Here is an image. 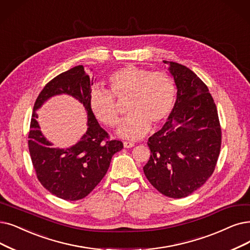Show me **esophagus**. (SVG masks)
<instances>
[{"instance_id":"1","label":"esophagus","mask_w":250,"mask_h":250,"mask_svg":"<svg viewBox=\"0 0 250 250\" xmlns=\"http://www.w3.org/2000/svg\"><path fill=\"white\" fill-rule=\"evenodd\" d=\"M123 145H124V147H126V148H130V147L134 146V143H132V142H124Z\"/></svg>"}]
</instances>
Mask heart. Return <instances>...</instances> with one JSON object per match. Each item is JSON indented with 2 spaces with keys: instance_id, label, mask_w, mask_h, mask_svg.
<instances>
[{
  "instance_id": "b5f03b06",
  "label": "heart",
  "mask_w": 250,
  "mask_h": 250,
  "mask_svg": "<svg viewBox=\"0 0 250 250\" xmlns=\"http://www.w3.org/2000/svg\"><path fill=\"white\" fill-rule=\"evenodd\" d=\"M111 90L117 97L129 95V114L120 124V137H144L151 124L159 125L171 113L175 104L176 86L173 79L164 72L135 65H127L113 73L108 79ZM105 89L94 87L89 93V107L99 122L114 127L120 120L116 99Z\"/></svg>"
}]
</instances>
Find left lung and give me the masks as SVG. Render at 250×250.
I'll list each match as a JSON object with an SVG mask.
<instances>
[{
	"label": "left lung",
	"instance_id": "left-lung-1",
	"mask_svg": "<svg viewBox=\"0 0 250 250\" xmlns=\"http://www.w3.org/2000/svg\"><path fill=\"white\" fill-rule=\"evenodd\" d=\"M176 86V101L164 126L148 138L151 157L144 166L160 193L184 198L211 176L221 151L216 105L207 86L188 67L163 61Z\"/></svg>",
	"mask_w": 250,
	"mask_h": 250
}]
</instances>
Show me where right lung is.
Masks as SVG:
<instances>
[{"instance_id": "right-lung-1", "label": "right lung", "mask_w": 250, "mask_h": 250, "mask_svg": "<svg viewBox=\"0 0 250 250\" xmlns=\"http://www.w3.org/2000/svg\"><path fill=\"white\" fill-rule=\"evenodd\" d=\"M94 80L83 65H77L52 79L39 94L34 105L28 149L37 177L52 195L68 201L85 198L105 175L112 157L123 148L120 141H107L89 107ZM66 94L82 103L87 114V130L80 141L65 149L53 148L42 133L36 111L50 98Z\"/></svg>"}]
</instances>
